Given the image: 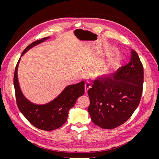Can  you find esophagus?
<instances>
[{"label":"esophagus","mask_w":159,"mask_h":159,"mask_svg":"<svg viewBox=\"0 0 159 159\" xmlns=\"http://www.w3.org/2000/svg\"><path fill=\"white\" fill-rule=\"evenodd\" d=\"M91 88V83L89 82V81H86L85 83V92H87L88 91V89Z\"/></svg>","instance_id":"obj_1"}]
</instances>
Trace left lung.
<instances>
[{
  "mask_svg": "<svg viewBox=\"0 0 159 159\" xmlns=\"http://www.w3.org/2000/svg\"><path fill=\"white\" fill-rule=\"evenodd\" d=\"M143 66L137 52L131 50V60L113 75L95 80L88 90V108L91 121L101 128L111 129L131 117L140 103L143 92Z\"/></svg>",
  "mask_w": 159,
  "mask_h": 159,
  "instance_id": "obj_1",
  "label": "left lung"
}]
</instances>
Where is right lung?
Returning <instances> with one entry per match:
<instances>
[{"label":"right lung","instance_id":"right-lung-1","mask_svg":"<svg viewBox=\"0 0 159 159\" xmlns=\"http://www.w3.org/2000/svg\"><path fill=\"white\" fill-rule=\"evenodd\" d=\"M50 38L48 36L28 45L21 56L32 48ZM20 57L15 68L14 75V86L18 107L24 116L35 127L44 131H52L60 127L66 122L70 109L74 106L77 99L84 94V81L69 85L50 102L35 104L28 100L22 93L18 80V68Z\"/></svg>","mask_w":159,"mask_h":159}]
</instances>
